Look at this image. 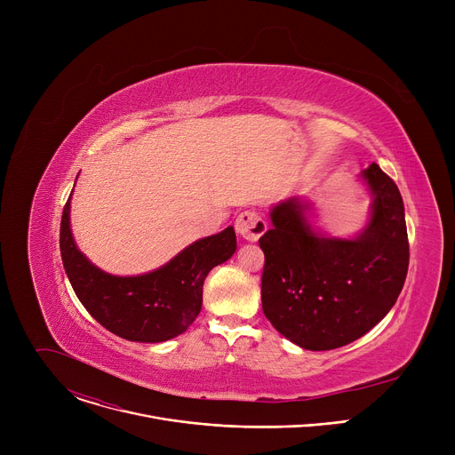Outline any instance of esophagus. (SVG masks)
<instances>
[{
	"instance_id": "esophagus-1",
	"label": "esophagus",
	"mask_w": 455,
	"mask_h": 455,
	"mask_svg": "<svg viewBox=\"0 0 455 455\" xmlns=\"http://www.w3.org/2000/svg\"><path fill=\"white\" fill-rule=\"evenodd\" d=\"M235 232L246 241H257L267 232V221L255 211H244L235 220Z\"/></svg>"
}]
</instances>
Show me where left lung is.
I'll return each instance as SVG.
<instances>
[{"mask_svg": "<svg viewBox=\"0 0 455 455\" xmlns=\"http://www.w3.org/2000/svg\"><path fill=\"white\" fill-rule=\"evenodd\" d=\"M372 194L371 220L353 239L318 234L307 205L290 198L270 212L259 239L265 251L263 311L290 342L330 351L355 342L391 311L409 270L405 209L378 164L362 171Z\"/></svg>", "mask_w": 455, "mask_h": 455, "instance_id": "obj_1", "label": "left lung"}]
</instances>
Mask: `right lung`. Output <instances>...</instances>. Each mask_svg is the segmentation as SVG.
Returning <instances> with one entry per match:
<instances>
[{
  "label": "right lung",
  "instance_id": "right-lung-1",
  "mask_svg": "<svg viewBox=\"0 0 455 455\" xmlns=\"http://www.w3.org/2000/svg\"><path fill=\"white\" fill-rule=\"evenodd\" d=\"M70 200L72 194L60 218L59 248L70 284L88 313L108 331L132 342L156 344L185 333L202 311L205 277L235 251L234 227L188 244L155 272L118 277L79 251L70 228Z\"/></svg>",
  "mask_w": 455,
  "mask_h": 455
}]
</instances>
